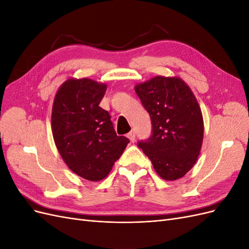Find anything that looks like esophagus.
Instances as JSON below:
<instances>
[{
  "label": "esophagus",
  "mask_w": 249,
  "mask_h": 249,
  "mask_svg": "<svg viewBox=\"0 0 249 249\" xmlns=\"http://www.w3.org/2000/svg\"><path fill=\"white\" fill-rule=\"evenodd\" d=\"M126 136H127V138L131 140V142H134L135 141V136H136V135H135L134 131H131L129 134L126 135Z\"/></svg>",
  "instance_id": "obj_1"
}]
</instances>
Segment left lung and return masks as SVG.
<instances>
[{"label":"left lung","instance_id":"8db88e82","mask_svg":"<svg viewBox=\"0 0 249 249\" xmlns=\"http://www.w3.org/2000/svg\"><path fill=\"white\" fill-rule=\"evenodd\" d=\"M152 120V135L138 142L156 172L166 180L183 178L197 160L203 138L199 105L186 83L158 76L135 86Z\"/></svg>","mask_w":249,"mask_h":249}]
</instances>
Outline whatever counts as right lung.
I'll return each instance as SVG.
<instances>
[{
  "label": "right lung",
  "instance_id": "right-lung-1",
  "mask_svg": "<svg viewBox=\"0 0 249 249\" xmlns=\"http://www.w3.org/2000/svg\"><path fill=\"white\" fill-rule=\"evenodd\" d=\"M107 85L70 79L60 86L52 110L58 152L71 171L96 182L106 178L130 140L117 136L108 111L100 107Z\"/></svg>",
  "mask_w": 249,
  "mask_h": 249
}]
</instances>
